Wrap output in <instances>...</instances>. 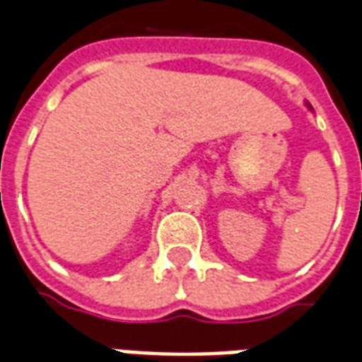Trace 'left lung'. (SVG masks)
Returning <instances> with one entry per match:
<instances>
[{
	"instance_id": "obj_1",
	"label": "left lung",
	"mask_w": 362,
	"mask_h": 362,
	"mask_svg": "<svg viewBox=\"0 0 362 362\" xmlns=\"http://www.w3.org/2000/svg\"><path fill=\"white\" fill-rule=\"evenodd\" d=\"M308 107H310V103H308ZM310 109H312V107H310Z\"/></svg>"
}]
</instances>
